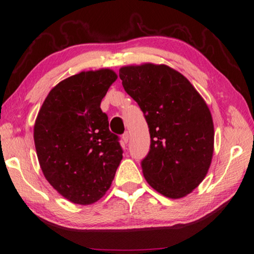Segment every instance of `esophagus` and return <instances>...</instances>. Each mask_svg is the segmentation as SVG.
<instances>
[{
    "mask_svg": "<svg viewBox=\"0 0 254 254\" xmlns=\"http://www.w3.org/2000/svg\"><path fill=\"white\" fill-rule=\"evenodd\" d=\"M122 139H123V143H124V144H127L128 140H129V134H128L127 131L125 132V134H124L123 137H122Z\"/></svg>",
    "mask_w": 254,
    "mask_h": 254,
    "instance_id": "esophagus-1",
    "label": "esophagus"
}]
</instances>
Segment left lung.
Returning a JSON list of instances; mask_svg holds the SVG:
<instances>
[{
	"label": "left lung",
	"mask_w": 254,
	"mask_h": 254,
	"mask_svg": "<svg viewBox=\"0 0 254 254\" xmlns=\"http://www.w3.org/2000/svg\"><path fill=\"white\" fill-rule=\"evenodd\" d=\"M119 77L149 128L151 149L142 162L147 184L168 198L186 197L213 160L214 123L206 101L188 78L164 64L123 66Z\"/></svg>",
	"instance_id": "obj_1"
}]
</instances>
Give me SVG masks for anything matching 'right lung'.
<instances>
[{"mask_svg":"<svg viewBox=\"0 0 254 254\" xmlns=\"http://www.w3.org/2000/svg\"><path fill=\"white\" fill-rule=\"evenodd\" d=\"M118 75L110 68L83 70L46 97L33 139L46 180L65 199L91 205L105 196L123 159L118 136L100 105Z\"/></svg>","mask_w":254,"mask_h":254,"instance_id":"obj_1","label":"right lung"}]
</instances>
